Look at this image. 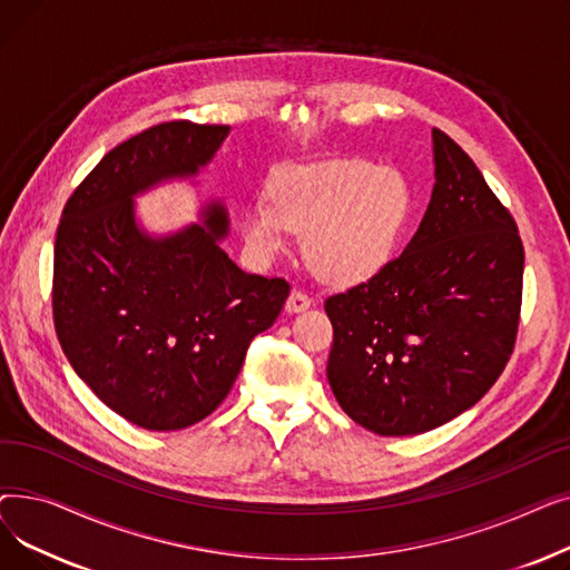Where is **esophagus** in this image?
I'll use <instances>...</instances> for the list:
<instances>
[{
	"label": "esophagus",
	"instance_id": "esophagus-1",
	"mask_svg": "<svg viewBox=\"0 0 570 570\" xmlns=\"http://www.w3.org/2000/svg\"><path fill=\"white\" fill-rule=\"evenodd\" d=\"M312 305H314V301H312V297H309L305 291L293 288L291 295H288V301H286V312H288V314H301V312L309 309Z\"/></svg>",
	"mask_w": 570,
	"mask_h": 570
}]
</instances>
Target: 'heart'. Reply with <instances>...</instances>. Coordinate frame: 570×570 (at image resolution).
<instances>
[{"label":"heart","mask_w":570,"mask_h":570,"mask_svg":"<svg viewBox=\"0 0 570 570\" xmlns=\"http://www.w3.org/2000/svg\"><path fill=\"white\" fill-rule=\"evenodd\" d=\"M406 177L361 159L291 166L269 183V203H252L239 230L247 247L269 258L288 230L305 233V258L331 284L374 277L393 258L411 215Z\"/></svg>","instance_id":"heart-1"}]
</instances>
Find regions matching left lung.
<instances>
[{"label": "left lung", "instance_id": "8db88e82", "mask_svg": "<svg viewBox=\"0 0 570 570\" xmlns=\"http://www.w3.org/2000/svg\"><path fill=\"white\" fill-rule=\"evenodd\" d=\"M434 189L406 249L325 301L327 381L344 413L381 436L434 430L471 409L515 348L524 247L513 215L439 129Z\"/></svg>", "mask_w": 570, "mask_h": 570}]
</instances>
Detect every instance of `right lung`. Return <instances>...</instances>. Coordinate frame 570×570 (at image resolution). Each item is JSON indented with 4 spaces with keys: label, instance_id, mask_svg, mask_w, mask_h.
Listing matches in <instances>:
<instances>
[{
    "label": "right lung",
    "instance_id": "obj_1",
    "mask_svg": "<svg viewBox=\"0 0 570 570\" xmlns=\"http://www.w3.org/2000/svg\"><path fill=\"white\" fill-rule=\"evenodd\" d=\"M226 125L175 119L119 142L65 205L52 318L76 374L129 423L196 425L230 393L252 340L279 316L288 282L247 275L219 247L222 203L166 237L138 228L134 196L209 164Z\"/></svg>",
    "mask_w": 570,
    "mask_h": 570
}]
</instances>
